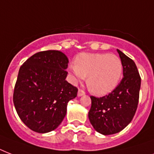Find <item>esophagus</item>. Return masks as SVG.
I'll use <instances>...</instances> for the list:
<instances>
[{
  "instance_id": "34e87169",
  "label": "esophagus",
  "mask_w": 154,
  "mask_h": 154,
  "mask_svg": "<svg viewBox=\"0 0 154 154\" xmlns=\"http://www.w3.org/2000/svg\"><path fill=\"white\" fill-rule=\"evenodd\" d=\"M85 92L83 89H79V90H78V93H77V96L82 97V96H83V95H85Z\"/></svg>"
}]
</instances>
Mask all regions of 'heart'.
<instances>
[{
	"label": "heart",
	"instance_id": "obj_1",
	"mask_svg": "<svg viewBox=\"0 0 154 154\" xmlns=\"http://www.w3.org/2000/svg\"><path fill=\"white\" fill-rule=\"evenodd\" d=\"M69 70L76 81L88 77L89 89L97 95L104 96L118 85L123 65L121 59L114 54L82 53L75 58V65L69 66Z\"/></svg>",
	"mask_w": 154,
	"mask_h": 154
}]
</instances>
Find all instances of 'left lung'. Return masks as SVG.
Returning <instances> with one entry per match:
<instances>
[{
  "label": "left lung",
  "instance_id": "8db88e82",
  "mask_svg": "<svg viewBox=\"0 0 154 154\" xmlns=\"http://www.w3.org/2000/svg\"><path fill=\"white\" fill-rule=\"evenodd\" d=\"M123 65V78L116 89L101 97L90 96L89 119L96 131L117 134L131 122L137 109L141 77L131 58L117 49Z\"/></svg>",
  "mask_w": 154,
  "mask_h": 154
}]
</instances>
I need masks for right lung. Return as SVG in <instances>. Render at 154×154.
I'll return each instance as SVG.
<instances>
[{"mask_svg":"<svg viewBox=\"0 0 154 154\" xmlns=\"http://www.w3.org/2000/svg\"><path fill=\"white\" fill-rule=\"evenodd\" d=\"M67 57L57 50L35 53L20 66L13 92L16 111L32 131L45 134L57 129L66 114L68 102L77 88L67 77Z\"/></svg>","mask_w":154,"mask_h":154,"instance_id":"add662e5","label":"right lung"}]
</instances>
